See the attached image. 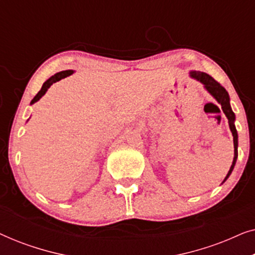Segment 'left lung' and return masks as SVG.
Segmentation results:
<instances>
[{
	"label": "left lung",
	"mask_w": 255,
	"mask_h": 255,
	"mask_svg": "<svg viewBox=\"0 0 255 255\" xmlns=\"http://www.w3.org/2000/svg\"><path fill=\"white\" fill-rule=\"evenodd\" d=\"M190 76L191 78L196 79L197 81L202 82L204 85V88L208 90L209 93L211 94L212 96L215 97L216 101L221 104L223 113L225 114V116L228 117L229 120V125H230V130L232 132L233 135V144H235V158H233V162L231 165V168H230L228 175H226L225 180H228V177L231 175L233 168H235L236 161H237V156H238V133H237L236 127H235V113H233L231 109V106H230V96L229 93L226 92L225 88L223 86H221V83H218L216 80L210 76L207 73L203 72H190Z\"/></svg>",
	"instance_id": "left-lung-1"
}]
</instances>
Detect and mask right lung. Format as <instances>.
Masks as SVG:
<instances>
[{
  "mask_svg": "<svg viewBox=\"0 0 255 255\" xmlns=\"http://www.w3.org/2000/svg\"><path fill=\"white\" fill-rule=\"evenodd\" d=\"M73 73H74V71H72V69H68V71L59 72V73H57V74H54L53 76H51L50 79L46 80V81L44 82V85H43V87H41V89L39 90V92H38L37 95L33 97V100L31 101V104L36 103L37 101H39L41 99V96L45 95V93L47 92V89L50 88V87L53 85V83H55L57 81H60L61 79H64V78H66V76L73 74Z\"/></svg>",
  "mask_w": 255,
  "mask_h": 255,
  "instance_id": "1",
  "label": "right lung"
}]
</instances>
